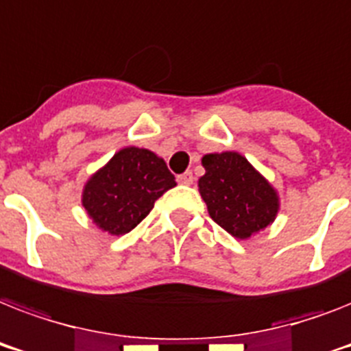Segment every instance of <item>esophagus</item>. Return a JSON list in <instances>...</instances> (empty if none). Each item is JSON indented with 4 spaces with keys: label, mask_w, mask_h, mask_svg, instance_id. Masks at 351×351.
I'll return each instance as SVG.
<instances>
[{
    "label": "esophagus",
    "mask_w": 351,
    "mask_h": 351,
    "mask_svg": "<svg viewBox=\"0 0 351 351\" xmlns=\"http://www.w3.org/2000/svg\"><path fill=\"white\" fill-rule=\"evenodd\" d=\"M178 182H180L182 186H191V184H193V173H191V171H186V173L178 175Z\"/></svg>",
    "instance_id": "esophagus-1"
}]
</instances>
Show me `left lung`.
<instances>
[{"mask_svg":"<svg viewBox=\"0 0 351 351\" xmlns=\"http://www.w3.org/2000/svg\"><path fill=\"white\" fill-rule=\"evenodd\" d=\"M202 165L206 175L198 180V191L209 217L234 239H250L275 220L277 191L242 154H206Z\"/></svg>","mask_w":351,"mask_h":351,"instance_id":"left-lung-1","label":"left lung"}]
</instances>
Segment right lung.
<instances>
[{"label":"right lung","instance_id":"obj_1","mask_svg":"<svg viewBox=\"0 0 351 351\" xmlns=\"http://www.w3.org/2000/svg\"><path fill=\"white\" fill-rule=\"evenodd\" d=\"M175 186V176L153 151L123 147L87 180L82 204L101 231L120 237L134 230Z\"/></svg>","mask_w":351,"mask_h":351}]
</instances>
